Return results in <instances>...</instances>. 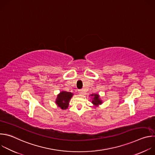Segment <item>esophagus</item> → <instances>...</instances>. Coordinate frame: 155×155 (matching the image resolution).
Segmentation results:
<instances>
[{"label": "esophagus", "mask_w": 155, "mask_h": 155, "mask_svg": "<svg viewBox=\"0 0 155 155\" xmlns=\"http://www.w3.org/2000/svg\"><path fill=\"white\" fill-rule=\"evenodd\" d=\"M78 93H79V94H83V93H84L83 90H78Z\"/></svg>", "instance_id": "obj_1"}]
</instances>
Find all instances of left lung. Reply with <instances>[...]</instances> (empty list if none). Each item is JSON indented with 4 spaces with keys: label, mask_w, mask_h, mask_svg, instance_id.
Wrapping results in <instances>:
<instances>
[{
    "label": "left lung",
    "mask_w": 155,
    "mask_h": 155,
    "mask_svg": "<svg viewBox=\"0 0 155 155\" xmlns=\"http://www.w3.org/2000/svg\"><path fill=\"white\" fill-rule=\"evenodd\" d=\"M91 96H92L93 97V100H92V103L95 106H98L99 105L102 104V101L99 98V95L97 94H93L91 95Z\"/></svg>",
    "instance_id": "1"
}]
</instances>
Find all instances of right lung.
<instances>
[{
    "instance_id": "1",
    "label": "right lung",
    "mask_w": 155,
    "mask_h": 155,
    "mask_svg": "<svg viewBox=\"0 0 155 155\" xmlns=\"http://www.w3.org/2000/svg\"><path fill=\"white\" fill-rule=\"evenodd\" d=\"M73 96V93L67 91H61L57 96L56 104L61 109L64 110L68 108L69 103Z\"/></svg>"
}]
</instances>
